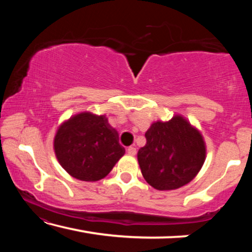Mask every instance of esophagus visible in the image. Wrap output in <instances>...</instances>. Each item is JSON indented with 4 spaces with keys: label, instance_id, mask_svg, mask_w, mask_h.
I'll list each match as a JSON object with an SVG mask.
<instances>
[{
    "label": "esophagus",
    "instance_id": "esophagus-1",
    "mask_svg": "<svg viewBox=\"0 0 252 252\" xmlns=\"http://www.w3.org/2000/svg\"><path fill=\"white\" fill-rule=\"evenodd\" d=\"M126 152L129 153L130 156H135L136 155V149L134 147H130V148H127Z\"/></svg>",
    "mask_w": 252,
    "mask_h": 252
}]
</instances>
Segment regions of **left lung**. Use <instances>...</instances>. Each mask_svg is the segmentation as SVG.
Instances as JSON below:
<instances>
[{
	"label": "left lung",
	"instance_id": "8db88e82",
	"mask_svg": "<svg viewBox=\"0 0 252 252\" xmlns=\"http://www.w3.org/2000/svg\"><path fill=\"white\" fill-rule=\"evenodd\" d=\"M146 139L138 161L143 178L155 189L176 190L193 180L201 170L206 142L201 132L180 114L169 121L153 122Z\"/></svg>",
	"mask_w": 252,
	"mask_h": 252
}]
</instances>
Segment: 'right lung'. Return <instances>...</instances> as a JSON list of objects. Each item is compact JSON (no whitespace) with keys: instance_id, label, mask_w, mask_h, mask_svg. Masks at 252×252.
Listing matches in <instances>:
<instances>
[{"instance_id":"right-lung-1","label":"right lung","mask_w":252,"mask_h":252,"mask_svg":"<svg viewBox=\"0 0 252 252\" xmlns=\"http://www.w3.org/2000/svg\"><path fill=\"white\" fill-rule=\"evenodd\" d=\"M53 149L59 163L71 177L88 182L105 178L126 152L108 118L89 111L60 125Z\"/></svg>"}]
</instances>
